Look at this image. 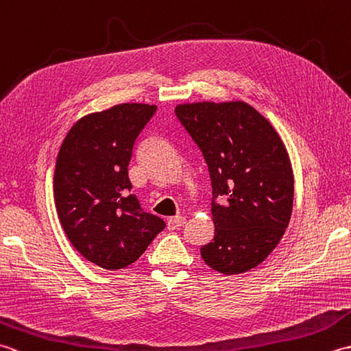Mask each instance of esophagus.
<instances>
[{
	"instance_id": "1",
	"label": "esophagus",
	"mask_w": 351,
	"mask_h": 351,
	"mask_svg": "<svg viewBox=\"0 0 351 351\" xmlns=\"http://www.w3.org/2000/svg\"><path fill=\"white\" fill-rule=\"evenodd\" d=\"M185 225V217H171L167 220V229L169 230H175L180 229Z\"/></svg>"
}]
</instances>
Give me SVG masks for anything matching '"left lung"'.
<instances>
[{"label":"left lung","instance_id":"left-lung-1","mask_svg":"<svg viewBox=\"0 0 351 351\" xmlns=\"http://www.w3.org/2000/svg\"><path fill=\"white\" fill-rule=\"evenodd\" d=\"M175 113L211 178L215 229L200 255L226 276L249 271L274 250L291 219L294 175L285 145L243 101L180 104Z\"/></svg>","mask_w":351,"mask_h":351}]
</instances>
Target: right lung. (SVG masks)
Here are the masks:
<instances>
[{"mask_svg": "<svg viewBox=\"0 0 351 351\" xmlns=\"http://www.w3.org/2000/svg\"><path fill=\"white\" fill-rule=\"evenodd\" d=\"M155 111L147 104H119L81 117L57 155L54 200L62 228L81 255L106 270L136 263L166 228L141 210L128 178L134 143Z\"/></svg>", "mask_w": 351, "mask_h": 351, "instance_id": "right-lung-1", "label": "right lung"}]
</instances>
